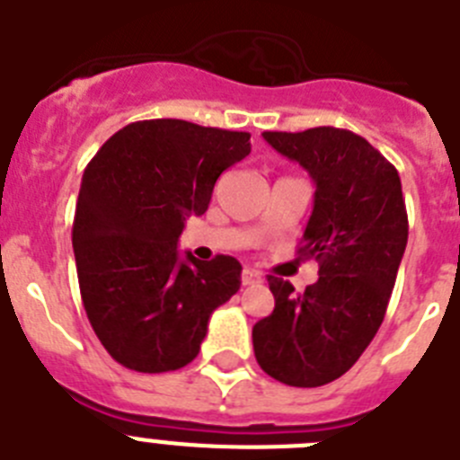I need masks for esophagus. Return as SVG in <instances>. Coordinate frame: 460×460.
Masks as SVG:
<instances>
[{"label": "esophagus", "mask_w": 460, "mask_h": 460, "mask_svg": "<svg viewBox=\"0 0 460 460\" xmlns=\"http://www.w3.org/2000/svg\"><path fill=\"white\" fill-rule=\"evenodd\" d=\"M242 283L243 286H258V283H262V274H260L258 270L246 267V270L242 271Z\"/></svg>", "instance_id": "esophagus-1"}]
</instances>
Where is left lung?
Wrapping results in <instances>:
<instances>
[{
    "instance_id": "8db88e82",
    "label": "left lung",
    "mask_w": 460,
    "mask_h": 460,
    "mask_svg": "<svg viewBox=\"0 0 460 460\" xmlns=\"http://www.w3.org/2000/svg\"><path fill=\"white\" fill-rule=\"evenodd\" d=\"M279 154L315 181L299 258L318 260L304 292L267 276L276 299L255 323L260 368L290 387H323L350 371L377 334L408 243L401 177L371 142L345 128L265 131Z\"/></svg>"
}]
</instances>
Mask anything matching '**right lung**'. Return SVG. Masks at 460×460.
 <instances>
[{
  "label": "right lung",
  "instance_id": "1",
  "mask_svg": "<svg viewBox=\"0 0 460 460\" xmlns=\"http://www.w3.org/2000/svg\"><path fill=\"white\" fill-rule=\"evenodd\" d=\"M251 136L184 119L124 126L84 168L73 253L84 311L105 350L137 373L198 357L214 308L242 286L233 255L200 262L177 242L209 207L223 170L249 156Z\"/></svg>",
  "mask_w": 460,
  "mask_h": 460
}]
</instances>
